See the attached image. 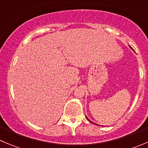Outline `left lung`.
Returning a JSON list of instances; mask_svg holds the SVG:
<instances>
[{"label": "left lung", "mask_w": 148, "mask_h": 148, "mask_svg": "<svg viewBox=\"0 0 148 148\" xmlns=\"http://www.w3.org/2000/svg\"><path fill=\"white\" fill-rule=\"evenodd\" d=\"M131 49H132V48H131ZM86 119H87V120H89V119H88V118H87V117H86ZM90 122H91V121H90Z\"/></svg>", "instance_id": "1"}]
</instances>
